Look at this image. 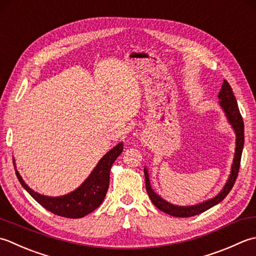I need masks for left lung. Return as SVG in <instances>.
I'll list each match as a JSON object with an SVG mask.
<instances>
[{
    "label": "left lung",
    "instance_id": "8db88e82",
    "mask_svg": "<svg viewBox=\"0 0 256 256\" xmlns=\"http://www.w3.org/2000/svg\"><path fill=\"white\" fill-rule=\"evenodd\" d=\"M218 99H220L218 104H220L221 108L223 109V112L226 114L228 122L231 124V126L236 136V154H234V159H233L230 176H228L226 184L221 190L220 194L216 196L214 198H212V199L206 200L196 206H179L171 204V203L166 202L160 196L156 194L150 186L148 171L144 168V179H146V189H147L150 200L152 201L154 204L157 206L159 210L166 213V214L176 216V218H189V216L200 214V213L204 212L208 210L210 208L216 206L218 203H220L224 198L228 194V192L232 190L234 184H236V180L238 178V174L240 170V164H241V157H242V151H243V146H244V122H243V118L241 116V112L238 110L236 96H234L232 88L226 80L223 82L221 92H218Z\"/></svg>",
    "mask_w": 256,
    "mask_h": 256
}]
</instances>
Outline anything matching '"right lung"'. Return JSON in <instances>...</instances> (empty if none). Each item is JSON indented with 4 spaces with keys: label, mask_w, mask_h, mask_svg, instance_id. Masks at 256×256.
Wrapping results in <instances>:
<instances>
[{
    "label": "right lung",
    "mask_w": 256,
    "mask_h": 256,
    "mask_svg": "<svg viewBox=\"0 0 256 256\" xmlns=\"http://www.w3.org/2000/svg\"><path fill=\"white\" fill-rule=\"evenodd\" d=\"M122 142L118 144L116 147L109 150L99 160L95 169L92 171L90 176L82 182L80 186H78L70 194L62 196H46L40 194L25 184L16 170V166H15V174H16L20 184L23 186L24 189L46 210L60 216L80 218L96 210L105 199L109 186L110 168L114 160L122 152ZM13 164H15L14 160Z\"/></svg>",
    "instance_id": "obj_1"
}]
</instances>
